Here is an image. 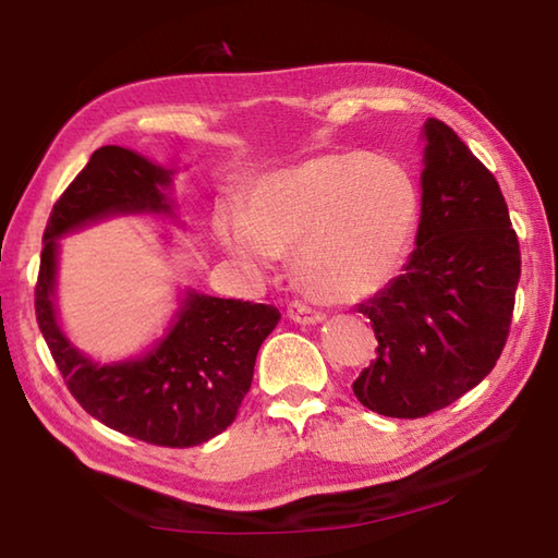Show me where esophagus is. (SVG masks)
I'll list each match as a JSON object with an SVG mask.
<instances>
[{
  "label": "esophagus",
  "mask_w": 558,
  "mask_h": 558,
  "mask_svg": "<svg viewBox=\"0 0 558 558\" xmlns=\"http://www.w3.org/2000/svg\"><path fill=\"white\" fill-rule=\"evenodd\" d=\"M288 317L298 325H319L325 319L323 313H317V310L302 305V302H292V305L288 307Z\"/></svg>",
  "instance_id": "obj_1"
}]
</instances>
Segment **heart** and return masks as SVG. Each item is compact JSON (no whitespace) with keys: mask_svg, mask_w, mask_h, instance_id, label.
Wrapping results in <instances>:
<instances>
[{"mask_svg":"<svg viewBox=\"0 0 558 558\" xmlns=\"http://www.w3.org/2000/svg\"><path fill=\"white\" fill-rule=\"evenodd\" d=\"M418 192L401 162L335 153L263 174L243 211L221 209V248L253 272L292 251V270L327 302H356L384 288L405 256Z\"/></svg>","mask_w":558,"mask_h":558,"instance_id":"heart-1","label":"heart"}]
</instances>
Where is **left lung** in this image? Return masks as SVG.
<instances>
[{"label": "left lung", "mask_w": 558, "mask_h": 558, "mask_svg": "<svg viewBox=\"0 0 558 558\" xmlns=\"http://www.w3.org/2000/svg\"><path fill=\"white\" fill-rule=\"evenodd\" d=\"M415 248L389 286L359 305L374 364L352 384L369 411L421 418L458 401L502 354L519 282V241L497 179L446 122L421 130Z\"/></svg>", "instance_id": "left-lung-1"}]
</instances>
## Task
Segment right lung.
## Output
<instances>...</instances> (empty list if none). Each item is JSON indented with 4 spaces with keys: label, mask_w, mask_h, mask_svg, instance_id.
I'll list each match as a JSON object with an SVG mask.
<instances>
[{
    "label": "right lung",
    "mask_w": 558,
    "mask_h": 558,
    "mask_svg": "<svg viewBox=\"0 0 558 558\" xmlns=\"http://www.w3.org/2000/svg\"><path fill=\"white\" fill-rule=\"evenodd\" d=\"M174 174L128 147L93 153L46 223L36 319L71 393L93 418L153 446L192 448L233 423L263 339L280 323L278 310L184 288L162 337L143 354L102 364L71 342L56 305L59 241L116 216L179 221L169 196Z\"/></svg>",
    "instance_id": "obj_1"
}]
</instances>
